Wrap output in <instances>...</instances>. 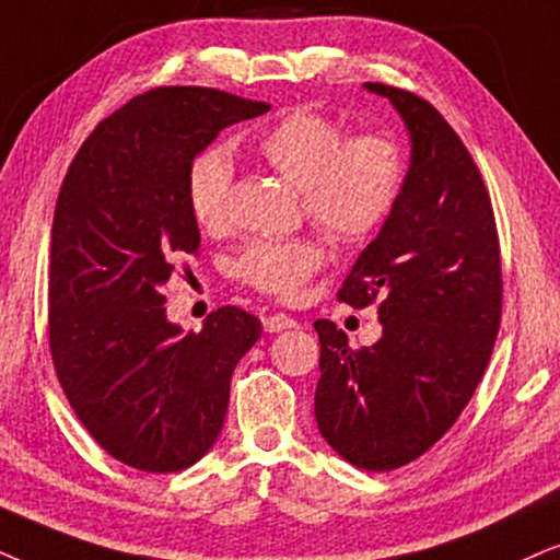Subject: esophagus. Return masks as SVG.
I'll use <instances>...</instances> for the list:
<instances>
[{
    "instance_id": "1",
    "label": "esophagus",
    "mask_w": 560,
    "mask_h": 560,
    "mask_svg": "<svg viewBox=\"0 0 560 560\" xmlns=\"http://www.w3.org/2000/svg\"><path fill=\"white\" fill-rule=\"evenodd\" d=\"M296 323L289 315H268L264 317V330L266 332H281V330H292Z\"/></svg>"
}]
</instances>
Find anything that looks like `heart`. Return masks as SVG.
I'll use <instances>...</instances> for the list:
<instances>
[{
	"mask_svg": "<svg viewBox=\"0 0 560 560\" xmlns=\"http://www.w3.org/2000/svg\"><path fill=\"white\" fill-rule=\"evenodd\" d=\"M258 155L292 189L312 225L335 245H355L384 225L405 189V153L386 136L346 140L338 122L296 109L266 130ZM233 159L222 148L197 155L186 178V199L202 230L228 222ZM325 264L323 245L312 237H258L237 253L233 273L258 292L292 300Z\"/></svg>",
	"mask_w": 560,
	"mask_h": 560,
	"instance_id": "b5f03b06",
	"label": "heart"
}]
</instances>
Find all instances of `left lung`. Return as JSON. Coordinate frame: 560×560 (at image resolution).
Here are the masks:
<instances>
[{"label":"left lung","instance_id":"left-lung-1","mask_svg":"<svg viewBox=\"0 0 560 560\" xmlns=\"http://www.w3.org/2000/svg\"><path fill=\"white\" fill-rule=\"evenodd\" d=\"M363 89L399 112L409 168L338 292L355 310L378 300L382 338L353 350L317 319L315 417L348 464L392 471L441 441L474 397L499 332L502 266L487 186L441 112L405 89Z\"/></svg>","mask_w":560,"mask_h":560}]
</instances>
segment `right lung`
<instances>
[{"instance_id": "1", "label": "right lung", "mask_w": 560, "mask_h": 560, "mask_svg": "<svg viewBox=\"0 0 560 560\" xmlns=\"http://www.w3.org/2000/svg\"><path fill=\"white\" fill-rule=\"evenodd\" d=\"M268 109L218 89H153L102 119L63 178L48 273L54 366L89 435L138 471H182L212 448L233 371L260 338L241 307L184 332L161 287L199 256L194 159Z\"/></svg>"}]
</instances>
